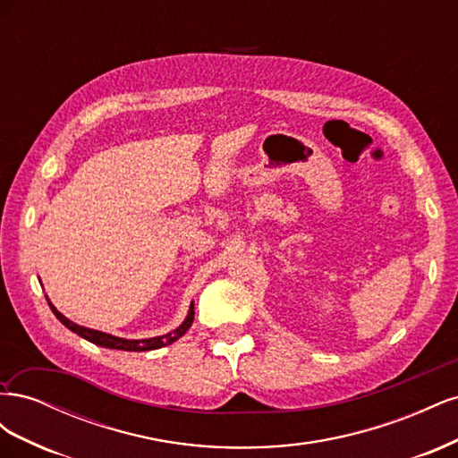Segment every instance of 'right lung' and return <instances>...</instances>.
<instances>
[{
  "label": "right lung",
  "mask_w": 458,
  "mask_h": 458,
  "mask_svg": "<svg viewBox=\"0 0 458 458\" xmlns=\"http://www.w3.org/2000/svg\"><path fill=\"white\" fill-rule=\"evenodd\" d=\"M49 301V300H47ZM49 308L51 311L55 313V317L59 318V321L68 328L76 332L78 336L86 338L88 342L91 344H97V345H103V348H110V350H126V352H150V350H158V348H164V345H168L172 342H175L177 338H182L185 332L191 328L192 321H195V306H191L189 310V315L183 321L182 327H177L174 332H168V335L164 336H157V338H147V340H123V338H116V336H110L106 335V332H99V330H91V328H86V327H80L72 321H68V318L59 313L57 310H55L53 303L49 301Z\"/></svg>",
  "instance_id": "add662e5"
}]
</instances>
